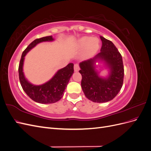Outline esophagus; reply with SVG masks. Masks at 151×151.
Listing matches in <instances>:
<instances>
[{
	"label": "esophagus",
	"instance_id": "34e87169",
	"mask_svg": "<svg viewBox=\"0 0 151 151\" xmlns=\"http://www.w3.org/2000/svg\"><path fill=\"white\" fill-rule=\"evenodd\" d=\"M74 71L75 72H78L79 70V65L77 64V63H76V64H75L74 66Z\"/></svg>",
	"mask_w": 151,
	"mask_h": 151
}]
</instances>
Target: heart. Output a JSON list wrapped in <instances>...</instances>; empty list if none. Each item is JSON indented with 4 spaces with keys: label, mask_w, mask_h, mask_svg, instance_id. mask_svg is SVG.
<instances>
[{
    "label": "heart",
    "mask_w": 151,
    "mask_h": 151,
    "mask_svg": "<svg viewBox=\"0 0 151 151\" xmlns=\"http://www.w3.org/2000/svg\"><path fill=\"white\" fill-rule=\"evenodd\" d=\"M78 46L84 48V55L86 57H90L96 52L99 48V40L96 38H91L89 36H84L78 41Z\"/></svg>",
    "instance_id": "obj_1"
}]
</instances>
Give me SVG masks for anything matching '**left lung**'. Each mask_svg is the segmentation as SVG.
<instances>
[{"instance_id":"1","label":"left lung","mask_w":151,"mask_h":151,"mask_svg":"<svg viewBox=\"0 0 151 151\" xmlns=\"http://www.w3.org/2000/svg\"><path fill=\"white\" fill-rule=\"evenodd\" d=\"M100 38L102 41L100 52L79 63L82 89L86 98L95 103L108 102L115 98L122 88L124 77L121 54L111 41L103 36ZM100 61L108 69L106 77L100 76L96 69L95 63Z\"/></svg>"}]
</instances>
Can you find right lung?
<instances>
[{
  "instance_id": "add662e5",
  "label": "right lung",
  "mask_w": 151,
  "mask_h": 151,
  "mask_svg": "<svg viewBox=\"0 0 151 151\" xmlns=\"http://www.w3.org/2000/svg\"><path fill=\"white\" fill-rule=\"evenodd\" d=\"M53 41L54 38L52 36L34 40L22 52L19 65V77L22 89L31 99L38 103L50 104L59 101L63 96V92L74 71V64L72 63H68L66 67L59 69L51 79L41 85L32 84L26 78L23 72V65L26 54L38 43Z\"/></svg>"
}]
</instances>
